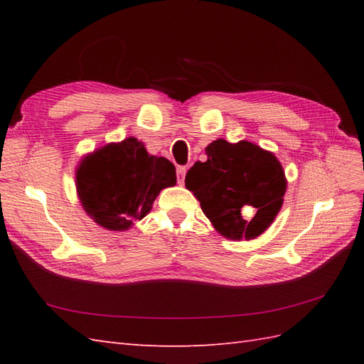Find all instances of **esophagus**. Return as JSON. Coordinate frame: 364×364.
<instances>
[{"label":"esophagus","instance_id":"1","mask_svg":"<svg viewBox=\"0 0 364 364\" xmlns=\"http://www.w3.org/2000/svg\"><path fill=\"white\" fill-rule=\"evenodd\" d=\"M184 175H186V167L180 166L176 168V176H178V183L183 184L184 183Z\"/></svg>","mask_w":364,"mask_h":364}]
</instances>
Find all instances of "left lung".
Here are the masks:
<instances>
[{
	"label": "left lung",
	"instance_id": "left-lung-1",
	"mask_svg": "<svg viewBox=\"0 0 364 364\" xmlns=\"http://www.w3.org/2000/svg\"><path fill=\"white\" fill-rule=\"evenodd\" d=\"M186 173V188L196 196L213 227L231 241H250L272 225L286 192L282 162L259 145L218 139L205 149ZM252 208V215L243 211Z\"/></svg>",
	"mask_w": 364,
	"mask_h": 364
}]
</instances>
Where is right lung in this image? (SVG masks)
I'll return each mask as SVG.
<instances>
[{"instance_id": "obj_1", "label": "right lung", "mask_w": 364, "mask_h": 364, "mask_svg": "<svg viewBox=\"0 0 364 364\" xmlns=\"http://www.w3.org/2000/svg\"><path fill=\"white\" fill-rule=\"evenodd\" d=\"M76 194L97 225L127 231L151 211L159 192L175 186V166L127 137L84 154L76 167Z\"/></svg>"}]
</instances>
